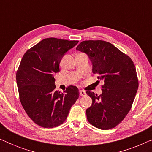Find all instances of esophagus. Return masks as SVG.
Instances as JSON below:
<instances>
[{
    "label": "esophagus",
    "instance_id": "obj_1",
    "mask_svg": "<svg viewBox=\"0 0 152 152\" xmlns=\"http://www.w3.org/2000/svg\"><path fill=\"white\" fill-rule=\"evenodd\" d=\"M80 95L81 96H84V95H86V92H85L83 90H80Z\"/></svg>",
    "mask_w": 152,
    "mask_h": 152
}]
</instances>
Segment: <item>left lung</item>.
I'll return each instance as SVG.
<instances>
[{
  "instance_id": "1",
  "label": "left lung",
  "mask_w": 152,
  "mask_h": 152,
  "mask_svg": "<svg viewBox=\"0 0 152 152\" xmlns=\"http://www.w3.org/2000/svg\"><path fill=\"white\" fill-rule=\"evenodd\" d=\"M86 54L92 72L102 80V93L86 91L92 104L86 109L88 121L107 130L120 123L132 108L138 88L136 67L129 57L104 41H84L76 48Z\"/></svg>"
}]
</instances>
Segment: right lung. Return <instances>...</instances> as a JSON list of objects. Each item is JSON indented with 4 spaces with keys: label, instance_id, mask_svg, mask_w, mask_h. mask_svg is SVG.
<instances>
[{
    "label": "right lung",
    "instance_id": "right-lung-1",
    "mask_svg": "<svg viewBox=\"0 0 152 152\" xmlns=\"http://www.w3.org/2000/svg\"><path fill=\"white\" fill-rule=\"evenodd\" d=\"M78 41L48 38L28 50L16 72V83L21 104L29 117L38 125L53 128L67 118L80 92L69 86L64 93L55 91V74L65 54Z\"/></svg>",
    "mask_w": 152,
    "mask_h": 152
}]
</instances>
